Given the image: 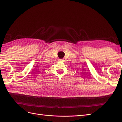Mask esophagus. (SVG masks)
Here are the masks:
<instances>
[{"label": "esophagus", "mask_w": 122, "mask_h": 122, "mask_svg": "<svg viewBox=\"0 0 122 122\" xmlns=\"http://www.w3.org/2000/svg\"><path fill=\"white\" fill-rule=\"evenodd\" d=\"M59 61H63V60H62V59H60V60H59Z\"/></svg>", "instance_id": "34e87169"}]
</instances>
